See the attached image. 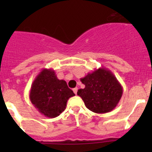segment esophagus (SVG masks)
Here are the masks:
<instances>
[{"instance_id":"esophagus-1","label":"esophagus","mask_w":152,"mask_h":152,"mask_svg":"<svg viewBox=\"0 0 152 152\" xmlns=\"http://www.w3.org/2000/svg\"><path fill=\"white\" fill-rule=\"evenodd\" d=\"M73 92H74V93L75 94H77V91H78V88L77 87H75V88H73Z\"/></svg>"}]
</instances>
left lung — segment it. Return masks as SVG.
<instances>
[{"instance_id": "left-lung-1", "label": "left lung", "mask_w": 152, "mask_h": 152, "mask_svg": "<svg viewBox=\"0 0 152 152\" xmlns=\"http://www.w3.org/2000/svg\"><path fill=\"white\" fill-rule=\"evenodd\" d=\"M85 85L77 95L88 110L96 113H106L115 108L121 99L123 87L108 69L100 67L81 79Z\"/></svg>"}]
</instances>
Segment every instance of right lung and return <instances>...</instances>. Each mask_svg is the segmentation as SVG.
<instances>
[{"label":"right lung","instance_id":"obj_1","mask_svg":"<svg viewBox=\"0 0 152 152\" xmlns=\"http://www.w3.org/2000/svg\"><path fill=\"white\" fill-rule=\"evenodd\" d=\"M75 96L65 80H59L52 69L44 68L31 85L29 98L32 104L48 118L59 116L66 108L67 100Z\"/></svg>","mask_w":152,"mask_h":152}]
</instances>
